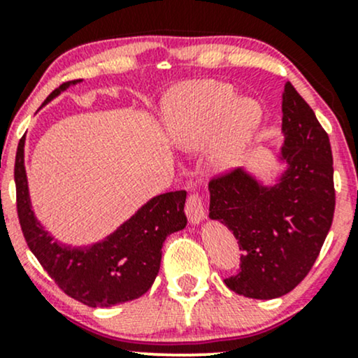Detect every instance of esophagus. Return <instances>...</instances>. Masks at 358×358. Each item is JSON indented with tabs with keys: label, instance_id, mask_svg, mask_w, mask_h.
Masks as SVG:
<instances>
[{
	"label": "esophagus",
	"instance_id": "34e87169",
	"mask_svg": "<svg viewBox=\"0 0 358 358\" xmlns=\"http://www.w3.org/2000/svg\"><path fill=\"white\" fill-rule=\"evenodd\" d=\"M185 213H187L188 222H190L192 225H199L200 222L205 220L203 205H202V200H200L199 195L192 193V195L188 196L187 205H185Z\"/></svg>",
	"mask_w": 358,
	"mask_h": 358
}]
</instances>
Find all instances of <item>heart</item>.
Segmentation results:
<instances>
[{
	"instance_id": "1",
	"label": "heart",
	"mask_w": 358,
	"mask_h": 358,
	"mask_svg": "<svg viewBox=\"0 0 358 358\" xmlns=\"http://www.w3.org/2000/svg\"><path fill=\"white\" fill-rule=\"evenodd\" d=\"M264 109L252 97H237L227 82L190 80L166 94L162 122L166 134L183 150L208 145V162L219 171L236 170L252 146Z\"/></svg>"
}]
</instances>
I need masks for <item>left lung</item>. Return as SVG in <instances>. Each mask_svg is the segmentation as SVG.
Masks as SVG:
<instances>
[{"label": "left lung", "instance_id": "left-lung-1", "mask_svg": "<svg viewBox=\"0 0 358 358\" xmlns=\"http://www.w3.org/2000/svg\"><path fill=\"white\" fill-rule=\"evenodd\" d=\"M282 145L271 183L262 171L241 168L212 180L210 220L239 241L241 271L225 279L234 293L274 299L310 273L331 227L335 210L334 158L328 134L313 109L286 82L282 89Z\"/></svg>", "mask_w": 358, "mask_h": 358}]
</instances>
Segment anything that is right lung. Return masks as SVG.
Here are the masks:
<instances>
[{"instance_id":"obj_1","label":"right lung","mask_w":358,"mask_h":358,"mask_svg":"<svg viewBox=\"0 0 358 358\" xmlns=\"http://www.w3.org/2000/svg\"><path fill=\"white\" fill-rule=\"evenodd\" d=\"M80 82L62 84L43 106ZM15 183L20 225L28 248L65 294L92 308H109L143 296L158 276L166 237L187 227V192H168L143 203L102 241L90 245L64 244L35 215L24 168V138L16 151Z\"/></svg>"}]
</instances>
